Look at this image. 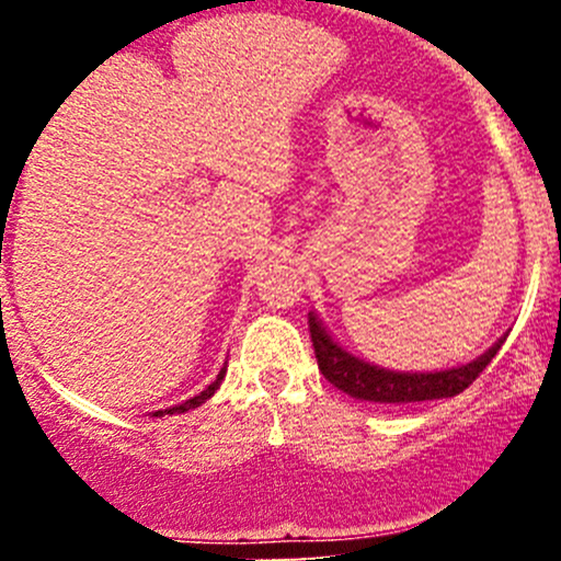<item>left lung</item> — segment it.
<instances>
[{
  "label": "left lung",
  "mask_w": 561,
  "mask_h": 561,
  "mask_svg": "<svg viewBox=\"0 0 561 561\" xmlns=\"http://www.w3.org/2000/svg\"><path fill=\"white\" fill-rule=\"evenodd\" d=\"M308 332H311L319 371L324 375L327 382H332L334 388L347 392L351 398H358V401L396 405L459 396L482 375V369L493 362V356L501 351L506 340L501 337L491 351L482 353L478 362L459 366V369L433 371V375H409V371H388L358 362L356 356H351L343 347L332 343V337L313 313H308Z\"/></svg>",
  "instance_id": "1"
}]
</instances>
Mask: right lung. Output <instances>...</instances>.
Instances as JSON below:
<instances>
[{
  "mask_svg": "<svg viewBox=\"0 0 561 561\" xmlns=\"http://www.w3.org/2000/svg\"><path fill=\"white\" fill-rule=\"evenodd\" d=\"M224 375H227V369H221V375L216 377V382H210L208 388H205L203 392H199V396H195V398H190V401H184L182 405H173V409H165V411H156V414L152 416H163V414H184V411H190V409H197L199 403H205L208 401L210 396H214V392L218 390V385H221V379H224Z\"/></svg>",
  "mask_w": 561,
  "mask_h": 561,
  "instance_id": "right-lung-1",
  "label": "right lung"
}]
</instances>
